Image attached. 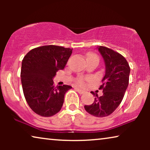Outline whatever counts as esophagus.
<instances>
[{
	"mask_svg": "<svg viewBox=\"0 0 150 150\" xmlns=\"http://www.w3.org/2000/svg\"><path fill=\"white\" fill-rule=\"evenodd\" d=\"M76 91L79 92V93H80V94H83V93H85V91H83V90H82V89H79V88H76Z\"/></svg>",
	"mask_w": 150,
	"mask_h": 150,
	"instance_id": "esophagus-1",
	"label": "esophagus"
}]
</instances>
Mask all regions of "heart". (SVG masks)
I'll list each match as a JSON object with an SVG mask.
<instances>
[{"mask_svg": "<svg viewBox=\"0 0 150 150\" xmlns=\"http://www.w3.org/2000/svg\"><path fill=\"white\" fill-rule=\"evenodd\" d=\"M92 58H97L98 59V57L96 56L95 54H93V53H89V54H87V59H92ZM89 80V78L87 77H84V76H79L77 80H76V83L79 84V85L81 86H83L85 85V81H87Z\"/></svg>", "mask_w": 150, "mask_h": 150, "instance_id": "obj_1", "label": "heart"}]
</instances>
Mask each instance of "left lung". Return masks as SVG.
<instances>
[{
	"label": "left lung",
	"mask_w": 150,
	"mask_h": 150,
	"mask_svg": "<svg viewBox=\"0 0 150 150\" xmlns=\"http://www.w3.org/2000/svg\"><path fill=\"white\" fill-rule=\"evenodd\" d=\"M98 50L105 61L106 74L99 89L103 95L96 96L91 105H85L87 112L97 117H104L112 113L122 102L129 83L130 68L126 59L117 52L105 46H100Z\"/></svg>",
	"instance_id": "1"
}]
</instances>
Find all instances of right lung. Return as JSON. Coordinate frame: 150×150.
<instances>
[{"instance_id":"right-lung-1","label":"right lung","mask_w":150,"mask_h":150,"mask_svg":"<svg viewBox=\"0 0 150 150\" xmlns=\"http://www.w3.org/2000/svg\"><path fill=\"white\" fill-rule=\"evenodd\" d=\"M72 48L48 45L32 49L22 62L21 81L24 96L33 111L42 117H51L62 108L69 85L55 87L53 77L63 69Z\"/></svg>"}]
</instances>
